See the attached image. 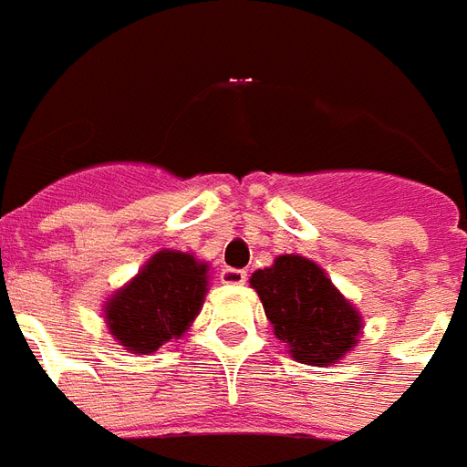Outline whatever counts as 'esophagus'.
Instances as JSON below:
<instances>
[{"label": "esophagus", "instance_id": "34e87169", "mask_svg": "<svg viewBox=\"0 0 467 467\" xmlns=\"http://www.w3.org/2000/svg\"><path fill=\"white\" fill-rule=\"evenodd\" d=\"M222 282L223 285L229 286H241L245 285V279H248V275H245V270H234V267H226V270H222Z\"/></svg>", "mask_w": 467, "mask_h": 467}]
</instances>
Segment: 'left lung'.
I'll return each mask as SVG.
<instances>
[{
    "label": "left lung",
    "instance_id": "left-lung-1",
    "mask_svg": "<svg viewBox=\"0 0 467 467\" xmlns=\"http://www.w3.org/2000/svg\"><path fill=\"white\" fill-rule=\"evenodd\" d=\"M251 286L277 339L298 364L330 367L359 342L361 313L308 257L277 255L270 267L253 272Z\"/></svg>",
    "mask_w": 467,
    "mask_h": 467
}]
</instances>
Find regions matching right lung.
Listing matches in <instances>:
<instances>
[{
	"label": "right lung",
	"mask_w": 467,
	"mask_h": 467,
	"mask_svg": "<svg viewBox=\"0 0 467 467\" xmlns=\"http://www.w3.org/2000/svg\"><path fill=\"white\" fill-rule=\"evenodd\" d=\"M210 289V263L192 253H154L128 285L103 304L108 333L132 354H151L181 339L200 316Z\"/></svg>",
	"instance_id": "1"
}]
</instances>
